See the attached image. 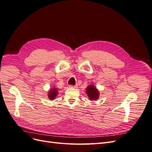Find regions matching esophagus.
Returning <instances> with one entry per match:
<instances>
[{
	"mask_svg": "<svg viewBox=\"0 0 152 152\" xmlns=\"http://www.w3.org/2000/svg\"><path fill=\"white\" fill-rule=\"evenodd\" d=\"M77 85H76V86H72V85L70 86V88H77Z\"/></svg>",
	"mask_w": 152,
	"mask_h": 152,
	"instance_id": "1",
	"label": "esophagus"
}]
</instances>
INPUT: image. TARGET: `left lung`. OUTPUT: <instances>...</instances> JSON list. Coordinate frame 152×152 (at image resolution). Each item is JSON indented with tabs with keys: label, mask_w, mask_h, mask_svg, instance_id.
I'll use <instances>...</instances> for the list:
<instances>
[{
	"label": "left lung",
	"mask_w": 152,
	"mask_h": 152,
	"mask_svg": "<svg viewBox=\"0 0 152 152\" xmlns=\"http://www.w3.org/2000/svg\"><path fill=\"white\" fill-rule=\"evenodd\" d=\"M86 94L91 100L98 99L99 95L98 90L93 84L87 86L86 88Z\"/></svg>",
	"instance_id": "obj_1"
}]
</instances>
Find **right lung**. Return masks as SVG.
<instances>
[{
	"mask_svg": "<svg viewBox=\"0 0 152 152\" xmlns=\"http://www.w3.org/2000/svg\"><path fill=\"white\" fill-rule=\"evenodd\" d=\"M58 94V91L57 89L55 88V87H53V88L50 89L49 92V94H48V97L50 99H54L56 98V96Z\"/></svg>",
	"mask_w": 152,
	"mask_h": 152,
	"instance_id": "1",
	"label": "right lung"
}]
</instances>
